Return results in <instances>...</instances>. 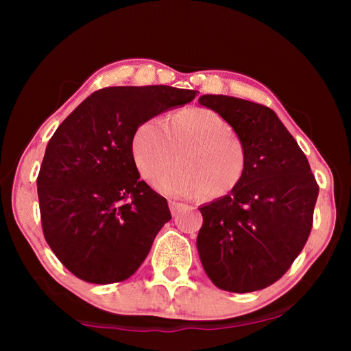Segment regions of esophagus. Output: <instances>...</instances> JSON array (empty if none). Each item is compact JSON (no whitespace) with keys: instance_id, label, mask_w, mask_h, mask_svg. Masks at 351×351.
Listing matches in <instances>:
<instances>
[{"instance_id":"esophagus-1","label":"esophagus","mask_w":351,"mask_h":351,"mask_svg":"<svg viewBox=\"0 0 351 351\" xmlns=\"http://www.w3.org/2000/svg\"><path fill=\"white\" fill-rule=\"evenodd\" d=\"M169 206H170V210H171V213H173V215H176L178 212H180V209L181 207L184 206L182 203H178V201H169Z\"/></svg>"}]
</instances>
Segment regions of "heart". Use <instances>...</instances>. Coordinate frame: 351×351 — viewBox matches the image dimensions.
<instances>
[{
  "label": "heart",
  "instance_id": "b5f03b06",
  "mask_svg": "<svg viewBox=\"0 0 351 351\" xmlns=\"http://www.w3.org/2000/svg\"><path fill=\"white\" fill-rule=\"evenodd\" d=\"M133 158L142 178L153 181L180 152V166L154 182L158 192L175 198L223 197L239 186L246 169L243 142L215 111L190 106L141 123L133 136Z\"/></svg>",
  "mask_w": 351,
  "mask_h": 351
}]
</instances>
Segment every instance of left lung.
<instances>
[{
  "label": "left lung",
  "mask_w": 351,
  "mask_h": 351,
  "mask_svg": "<svg viewBox=\"0 0 351 351\" xmlns=\"http://www.w3.org/2000/svg\"><path fill=\"white\" fill-rule=\"evenodd\" d=\"M198 102L232 127L246 152L239 186L199 207L201 263L219 289H263L304 249L319 186L299 144L268 106L223 94H204Z\"/></svg>",
  "instance_id": "1"
}]
</instances>
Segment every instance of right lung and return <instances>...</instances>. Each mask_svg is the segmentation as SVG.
Listing matches in <instances>:
<instances>
[{"instance_id": "right-lung-1", "label": "right lung", "mask_w": 351, "mask_h": 351, "mask_svg": "<svg viewBox=\"0 0 351 351\" xmlns=\"http://www.w3.org/2000/svg\"><path fill=\"white\" fill-rule=\"evenodd\" d=\"M197 93L167 85L111 86L86 97L47 142L37 178L43 234L82 280H127L170 221L167 199L141 181L136 130Z\"/></svg>"}]
</instances>
